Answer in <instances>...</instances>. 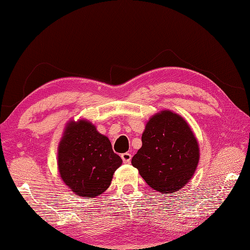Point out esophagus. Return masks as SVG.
<instances>
[{"mask_svg": "<svg viewBox=\"0 0 250 250\" xmlns=\"http://www.w3.org/2000/svg\"><path fill=\"white\" fill-rule=\"evenodd\" d=\"M131 158H132V156H131V153H129V152H125V153H122V155H121L122 161H124L125 163H130Z\"/></svg>", "mask_w": 250, "mask_h": 250, "instance_id": "obj_1", "label": "esophagus"}]
</instances>
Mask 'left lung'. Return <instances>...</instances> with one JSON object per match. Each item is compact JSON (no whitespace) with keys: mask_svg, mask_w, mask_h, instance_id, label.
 <instances>
[{"mask_svg":"<svg viewBox=\"0 0 250 250\" xmlns=\"http://www.w3.org/2000/svg\"><path fill=\"white\" fill-rule=\"evenodd\" d=\"M142 143L132 166L149 187L160 193H173L192 178L200 149L182 116L171 110L153 115L143 132Z\"/></svg>","mask_w":250,"mask_h":250,"instance_id":"obj_1","label":"left lung"}]
</instances>
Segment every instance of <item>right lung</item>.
<instances>
[{
  "instance_id": "obj_1",
  "label": "right lung",
  "mask_w": 250,
  "mask_h": 250,
  "mask_svg": "<svg viewBox=\"0 0 250 250\" xmlns=\"http://www.w3.org/2000/svg\"><path fill=\"white\" fill-rule=\"evenodd\" d=\"M122 163L107 137L87 120L70 121L58 148L63 182L76 195L95 198L109 187Z\"/></svg>"
}]
</instances>
